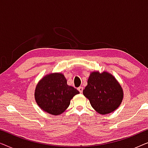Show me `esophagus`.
Returning <instances> with one entry per match:
<instances>
[{
	"label": "esophagus",
	"mask_w": 148,
	"mask_h": 148,
	"mask_svg": "<svg viewBox=\"0 0 148 148\" xmlns=\"http://www.w3.org/2000/svg\"><path fill=\"white\" fill-rule=\"evenodd\" d=\"M83 90H84V88H83V87H79V88H78V91L81 93V94L83 92Z\"/></svg>",
	"instance_id": "esophagus-1"
}]
</instances>
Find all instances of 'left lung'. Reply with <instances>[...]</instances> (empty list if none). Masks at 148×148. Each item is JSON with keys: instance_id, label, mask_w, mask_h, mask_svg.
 Masks as SVG:
<instances>
[{"instance_id": "8db88e82", "label": "left lung", "mask_w": 148, "mask_h": 148, "mask_svg": "<svg viewBox=\"0 0 148 148\" xmlns=\"http://www.w3.org/2000/svg\"><path fill=\"white\" fill-rule=\"evenodd\" d=\"M92 108L100 114H107L118 108L123 99L121 84L110 73L91 72L88 85L83 91Z\"/></svg>"}]
</instances>
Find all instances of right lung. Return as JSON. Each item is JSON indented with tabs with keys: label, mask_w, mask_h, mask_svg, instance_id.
Listing matches in <instances>:
<instances>
[{
	"label": "right lung",
	"mask_w": 148,
	"mask_h": 148,
	"mask_svg": "<svg viewBox=\"0 0 148 148\" xmlns=\"http://www.w3.org/2000/svg\"><path fill=\"white\" fill-rule=\"evenodd\" d=\"M79 92L68 86L61 73H52L43 77L36 85L34 97L38 106L44 112L59 115L66 110L70 101Z\"/></svg>",
	"instance_id": "add662e5"
}]
</instances>
